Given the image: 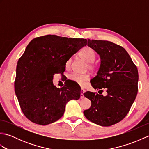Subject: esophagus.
I'll return each instance as SVG.
<instances>
[{"mask_svg": "<svg viewBox=\"0 0 149 149\" xmlns=\"http://www.w3.org/2000/svg\"><path fill=\"white\" fill-rule=\"evenodd\" d=\"M83 93H84V90H83V89H81V96H80L81 99H83V98L84 97Z\"/></svg>", "mask_w": 149, "mask_h": 149, "instance_id": "1", "label": "esophagus"}]
</instances>
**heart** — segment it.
Returning <instances> with one entry per match:
<instances>
[{
    "label": "heart",
    "mask_w": 149,
    "mask_h": 149,
    "mask_svg": "<svg viewBox=\"0 0 149 149\" xmlns=\"http://www.w3.org/2000/svg\"><path fill=\"white\" fill-rule=\"evenodd\" d=\"M80 58L88 63V68L89 69H93V66L92 63L95 59V52L90 47H85L82 49L79 54ZM72 59H69L66 62V67H69L71 65ZM69 79L71 81L75 82V83L78 84L81 86H84L86 84L88 79H89V75L87 74H72L70 75Z\"/></svg>",
    "instance_id": "1"
}]
</instances>
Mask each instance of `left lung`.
Masks as SVG:
<instances>
[{
	"mask_svg": "<svg viewBox=\"0 0 149 149\" xmlns=\"http://www.w3.org/2000/svg\"><path fill=\"white\" fill-rule=\"evenodd\" d=\"M88 46L100 57L97 75L91 79V86L102 93L86 91L84 96L91 100L85 117L101 126H110L121 121L127 115L138 93V72L130 56L122 47L108 41L88 40Z\"/></svg>",
	"mask_w": 149,
	"mask_h": 149,
	"instance_id": "obj_1",
	"label": "left lung"
}]
</instances>
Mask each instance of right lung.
<instances>
[{
    "mask_svg": "<svg viewBox=\"0 0 149 149\" xmlns=\"http://www.w3.org/2000/svg\"><path fill=\"white\" fill-rule=\"evenodd\" d=\"M87 40L46 35L33 39L19 59L15 91L22 112L30 121L45 125L63 115L66 104L78 100L81 90L68 85L57 88L55 74L65 70L66 62L86 46Z\"/></svg>",
    "mask_w": 149,
    "mask_h": 149,
    "instance_id": "1",
    "label": "right lung"
}]
</instances>
